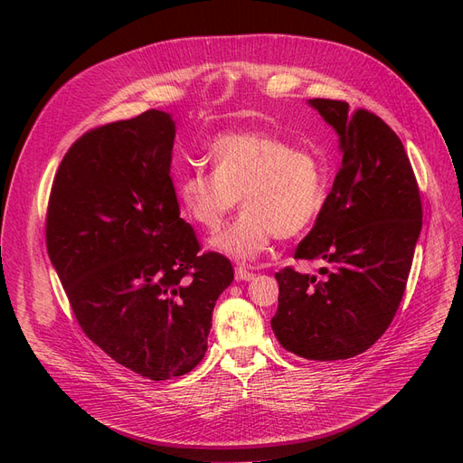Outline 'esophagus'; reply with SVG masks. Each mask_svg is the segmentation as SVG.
Masks as SVG:
<instances>
[{"mask_svg": "<svg viewBox=\"0 0 463 463\" xmlns=\"http://www.w3.org/2000/svg\"><path fill=\"white\" fill-rule=\"evenodd\" d=\"M255 274L249 272L247 269H243V266H237L235 269V279L237 282H249V279H253Z\"/></svg>", "mask_w": 463, "mask_h": 463, "instance_id": "esophagus-1", "label": "esophagus"}]
</instances>
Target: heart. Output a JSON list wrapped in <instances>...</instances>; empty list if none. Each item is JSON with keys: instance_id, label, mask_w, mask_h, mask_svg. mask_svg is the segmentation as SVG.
Returning a JSON list of instances; mask_svg holds the SVG:
<instances>
[{"instance_id": "1", "label": "heart", "mask_w": 463, "mask_h": 463, "mask_svg": "<svg viewBox=\"0 0 463 463\" xmlns=\"http://www.w3.org/2000/svg\"><path fill=\"white\" fill-rule=\"evenodd\" d=\"M208 154L213 172L185 174L177 181V199L197 226L218 232L241 197L243 214L210 241L223 255L253 260L274 237L303 233L326 204L325 165L274 133L220 135Z\"/></svg>"}]
</instances>
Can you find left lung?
<instances>
[{
	"label": "left lung",
	"mask_w": 463,
	"mask_h": 463,
	"mask_svg": "<svg viewBox=\"0 0 463 463\" xmlns=\"http://www.w3.org/2000/svg\"><path fill=\"white\" fill-rule=\"evenodd\" d=\"M340 137L342 164L296 259L322 260L325 278L276 272L270 326L288 352L338 361L369 349L390 326L411 270L423 208L398 135L367 109L309 100Z\"/></svg>",
	"instance_id": "obj_1"
}]
</instances>
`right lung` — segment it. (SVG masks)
I'll return each mask as SVG.
<instances>
[{"mask_svg":"<svg viewBox=\"0 0 463 463\" xmlns=\"http://www.w3.org/2000/svg\"><path fill=\"white\" fill-rule=\"evenodd\" d=\"M175 121L160 109L102 125L55 174L48 255L89 338L150 381L194 369L232 262L201 253L170 177Z\"/></svg>","mask_w":463,"mask_h":463,"instance_id":"right-lung-1","label":"right lung"}]
</instances>
